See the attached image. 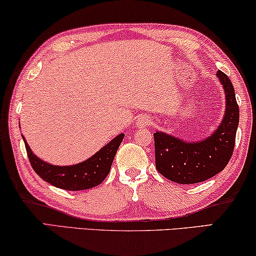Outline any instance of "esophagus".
<instances>
[{"label":"esophagus","instance_id":"esophagus-1","mask_svg":"<svg viewBox=\"0 0 256 256\" xmlns=\"http://www.w3.org/2000/svg\"><path fill=\"white\" fill-rule=\"evenodd\" d=\"M150 118L148 116H140L138 120H136V128H144L147 125L150 124Z\"/></svg>","mask_w":256,"mask_h":256}]
</instances>
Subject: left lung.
Here are the masks:
<instances>
[{"instance_id": "8db88e82", "label": "left lung", "mask_w": 256, "mask_h": 256, "mask_svg": "<svg viewBox=\"0 0 256 256\" xmlns=\"http://www.w3.org/2000/svg\"><path fill=\"white\" fill-rule=\"evenodd\" d=\"M224 88L225 112L218 128L205 139L186 142L168 133L156 131V166L164 178L180 184L203 182L217 175L231 159L239 125V106L228 75L217 72Z\"/></svg>"}]
</instances>
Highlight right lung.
I'll use <instances>...</instances> for the list:
<instances>
[{
	"label": "right lung",
	"mask_w": 256,
	"mask_h": 256,
	"mask_svg": "<svg viewBox=\"0 0 256 256\" xmlns=\"http://www.w3.org/2000/svg\"><path fill=\"white\" fill-rule=\"evenodd\" d=\"M124 136V133H120L100 150H97L89 159L72 166H56L39 159L32 152L24 136L23 140L28 160L39 178L56 188L78 192V190L94 188L104 181V178L110 172L111 164L118 147L123 142Z\"/></svg>",
	"instance_id": "add662e5"
}]
</instances>
